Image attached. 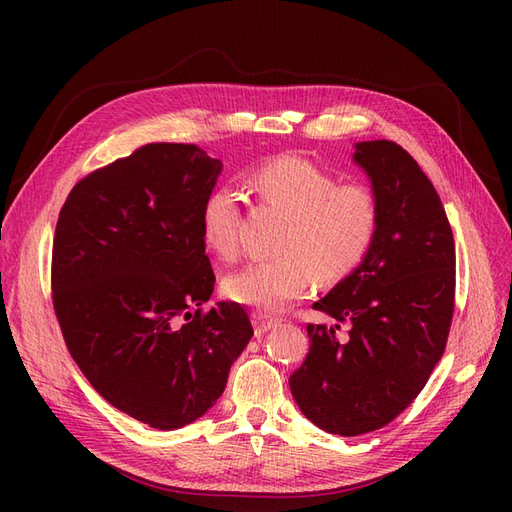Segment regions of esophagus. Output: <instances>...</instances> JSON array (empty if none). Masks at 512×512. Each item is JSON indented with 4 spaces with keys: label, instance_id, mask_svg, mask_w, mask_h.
<instances>
[{
    "label": "esophagus",
    "instance_id": "obj_1",
    "mask_svg": "<svg viewBox=\"0 0 512 512\" xmlns=\"http://www.w3.org/2000/svg\"><path fill=\"white\" fill-rule=\"evenodd\" d=\"M254 329H256V335H265L267 331H271L273 327H277V320L269 314H262V312H254Z\"/></svg>",
    "mask_w": 512,
    "mask_h": 512
}]
</instances>
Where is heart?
Returning a JSON list of instances; mask_svg holds the SVG:
<instances>
[{
  "mask_svg": "<svg viewBox=\"0 0 512 512\" xmlns=\"http://www.w3.org/2000/svg\"><path fill=\"white\" fill-rule=\"evenodd\" d=\"M260 207L284 215L277 258L254 262L226 277L232 301L260 312H277L301 299L318 282L342 280L374 245L380 200L363 181L339 183L331 170L282 156L258 166L247 179ZM241 196L230 185L213 188L200 207V235L207 250L232 262L241 254Z\"/></svg>",
  "mask_w": 512,
  "mask_h": 512,
  "instance_id": "obj_1",
  "label": "heart"
}]
</instances>
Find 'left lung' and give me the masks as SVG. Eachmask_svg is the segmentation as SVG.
<instances>
[{"label":"left lung","mask_w":512,"mask_h":512,"mask_svg":"<svg viewBox=\"0 0 512 512\" xmlns=\"http://www.w3.org/2000/svg\"><path fill=\"white\" fill-rule=\"evenodd\" d=\"M354 162L380 200L374 245L314 303L348 324H307L309 352L288 384L301 412L337 436L389 425L442 359L455 309V241L442 200L393 141L356 143Z\"/></svg>","instance_id":"8db88e82"}]
</instances>
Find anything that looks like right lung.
I'll return each instance as SVG.
<instances>
[{"mask_svg": "<svg viewBox=\"0 0 512 512\" xmlns=\"http://www.w3.org/2000/svg\"><path fill=\"white\" fill-rule=\"evenodd\" d=\"M222 162L149 143L74 185L53 239V307L89 384L117 410L179 429L224 393L254 329L239 303L205 309L215 275L200 207Z\"/></svg>", "mask_w": 512, "mask_h": 512, "instance_id": "obj_1", "label": "right lung"}]
</instances>
